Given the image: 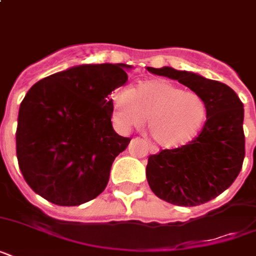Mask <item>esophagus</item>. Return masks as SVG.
I'll list each match as a JSON object with an SVG mask.
<instances>
[{
  "instance_id": "obj_1",
  "label": "esophagus",
  "mask_w": 256,
  "mask_h": 256,
  "mask_svg": "<svg viewBox=\"0 0 256 256\" xmlns=\"http://www.w3.org/2000/svg\"><path fill=\"white\" fill-rule=\"evenodd\" d=\"M148 150H150V152H152V154L158 152V148H156V146H154V144H148Z\"/></svg>"
}]
</instances>
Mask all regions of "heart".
Masks as SVG:
<instances>
[{"instance_id":"heart-1","label":"heart","mask_w":256,"mask_h":256,"mask_svg":"<svg viewBox=\"0 0 256 256\" xmlns=\"http://www.w3.org/2000/svg\"><path fill=\"white\" fill-rule=\"evenodd\" d=\"M112 116L122 132L140 128L148 118V132L162 148H176L194 138L204 124L206 102L194 92L164 78L120 88L110 96Z\"/></svg>"}]
</instances>
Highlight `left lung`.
Returning a JSON list of instances; mask_svg holds the SVG:
<instances>
[{"label": "left lung", "mask_w": 256, "mask_h": 256, "mask_svg": "<svg viewBox=\"0 0 256 256\" xmlns=\"http://www.w3.org/2000/svg\"><path fill=\"white\" fill-rule=\"evenodd\" d=\"M150 73L176 80L206 102L207 120L202 130L176 148L148 156L146 176L158 198L176 206H199L216 198L232 184L244 160L242 100L222 82L164 66Z\"/></svg>", "instance_id": "obj_1"}]
</instances>
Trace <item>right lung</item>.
<instances>
[{"mask_svg":"<svg viewBox=\"0 0 256 256\" xmlns=\"http://www.w3.org/2000/svg\"><path fill=\"white\" fill-rule=\"evenodd\" d=\"M124 64L74 66L34 84L18 112V166L36 194L80 206L106 188L130 138L112 124L110 94L128 82Z\"/></svg>","mask_w":256,"mask_h":256,"instance_id":"1","label":"right lung"}]
</instances>
